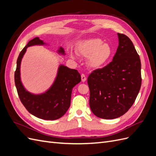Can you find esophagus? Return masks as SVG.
Wrapping results in <instances>:
<instances>
[{
  "label": "esophagus",
  "instance_id": "esophagus-1",
  "mask_svg": "<svg viewBox=\"0 0 156 156\" xmlns=\"http://www.w3.org/2000/svg\"><path fill=\"white\" fill-rule=\"evenodd\" d=\"M86 80H87V77H86L85 75H84V74H81V81H82V82L86 81Z\"/></svg>",
  "mask_w": 156,
  "mask_h": 156
}]
</instances>
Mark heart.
<instances>
[{
	"mask_svg": "<svg viewBox=\"0 0 156 156\" xmlns=\"http://www.w3.org/2000/svg\"><path fill=\"white\" fill-rule=\"evenodd\" d=\"M77 53L83 57H87V64L94 69L105 66L111 58L113 50L112 47L103 42L100 38H89L82 40L77 46ZM74 58L75 55L71 53Z\"/></svg>",
	"mask_w": 156,
	"mask_h": 156,
	"instance_id": "obj_1",
	"label": "heart"
}]
</instances>
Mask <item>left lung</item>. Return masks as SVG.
Here are the masks:
<instances>
[{
	"mask_svg": "<svg viewBox=\"0 0 156 156\" xmlns=\"http://www.w3.org/2000/svg\"><path fill=\"white\" fill-rule=\"evenodd\" d=\"M119 45L112 61L93 71L88 77L89 104L103 119L119 118L133 104L141 86V64L131 40L118 33Z\"/></svg>",
	"mask_w": 156,
	"mask_h": 156,
	"instance_id": "left-lung-1",
	"label": "left lung"
}]
</instances>
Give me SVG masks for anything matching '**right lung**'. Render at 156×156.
<instances>
[{"label":"right lung","instance_id":"add662e5","mask_svg":"<svg viewBox=\"0 0 156 156\" xmlns=\"http://www.w3.org/2000/svg\"><path fill=\"white\" fill-rule=\"evenodd\" d=\"M38 37L29 41L18 56L15 72V84L19 97L30 114L45 120H55L64 116L70 106L73 88L81 81L77 69L60 64L53 83L45 92L33 94L23 86L21 79V63L27 49L34 45H48ZM57 53L65 55L64 49L60 47Z\"/></svg>","mask_w":156,"mask_h":156}]
</instances>
